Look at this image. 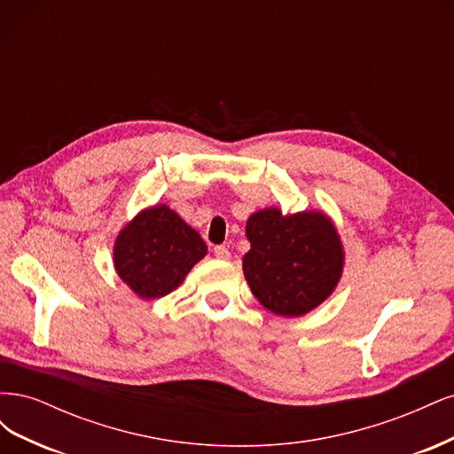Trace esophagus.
<instances>
[{
  "label": "esophagus",
  "instance_id": "obj_1",
  "mask_svg": "<svg viewBox=\"0 0 454 454\" xmlns=\"http://www.w3.org/2000/svg\"><path fill=\"white\" fill-rule=\"evenodd\" d=\"M214 254H215V257H217V259H223V261L231 257V252H229L227 246H215V248H214Z\"/></svg>",
  "mask_w": 454,
  "mask_h": 454
}]
</instances>
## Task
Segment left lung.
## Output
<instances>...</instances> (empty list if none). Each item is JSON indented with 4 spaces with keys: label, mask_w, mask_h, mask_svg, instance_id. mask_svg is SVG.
Listing matches in <instances>:
<instances>
[{
    "label": "left lung",
    "mask_w": 454,
    "mask_h": 454,
    "mask_svg": "<svg viewBox=\"0 0 454 454\" xmlns=\"http://www.w3.org/2000/svg\"><path fill=\"white\" fill-rule=\"evenodd\" d=\"M252 248L242 270L252 294L278 316H303L322 305L337 287L345 250L324 212L284 215L278 208L252 214L246 222Z\"/></svg>",
    "instance_id": "8db88e82"
}]
</instances>
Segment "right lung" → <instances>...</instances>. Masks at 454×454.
I'll return each instance as SVG.
<instances>
[{"instance_id":"add662e5","label":"right lung","mask_w":454,"mask_h":454,"mask_svg":"<svg viewBox=\"0 0 454 454\" xmlns=\"http://www.w3.org/2000/svg\"><path fill=\"white\" fill-rule=\"evenodd\" d=\"M204 240L167 204L142 210L121 229L114 246L115 270L142 299L174 292L206 255Z\"/></svg>"}]
</instances>
